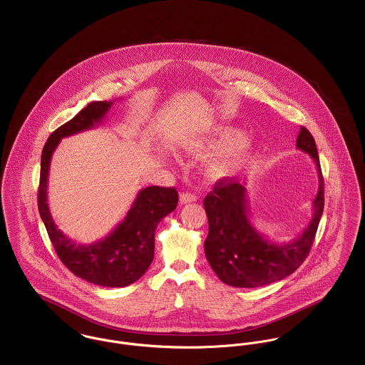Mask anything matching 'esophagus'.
I'll return each instance as SVG.
<instances>
[{"instance_id":"obj_1","label":"esophagus","mask_w":365,"mask_h":365,"mask_svg":"<svg viewBox=\"0 0 365 365\" xmlns=\"http://www.w3.org/2000/svg\"><path fill=\"white\" fill-rule=\"evenodd\" d=\"M179 202L180 204H186V202H197V196L195 193H189V192H185L179 196Z\"/></svg>"}]
</instances>
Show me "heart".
<instances>
[{
  "label": "heart",
  "instance_id": "heart-1",
  "mask_svg": "<svg viewBox=\"0 0 365 365\" xmlns=\"http://www.w3.org/2000/svg\"><path fill=\"white\" fill-rule=\"evenodd\" d=\"M255 145L252 135L241 134L234 127L215 125L187 138L183 148L192 157H207L217 150L205 163V175L212 180H220L235 175L252 155Z\"/></svg>",
  "mask_w": 365,
  "mask_h": 365
}]
</instances>
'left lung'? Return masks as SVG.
I'll return each instance as SVG.
<instances>
[{
    "mask_svg": "<svg viewBox=\"0 0 365 365\" xmlns=\"http://www.w3.org/2000/svg\"><path fill=\"white\" fill-rule=\"evenodd\" d=\"M297 148L317 165L319 187L312 202L314 215L307 228L294 240L277 243L267 240L250 222L247 190L234 178L215 183L204 199L208 235L205 257L222 283L256 288L280 282L292 274L308 256L324 212V176L312 134L301 127Z\"/></svg>",
    "mask_w": 365,
    "mask_h": 365,
    "instance_id": "1",
    "label": "left lung"
}]
</instances>
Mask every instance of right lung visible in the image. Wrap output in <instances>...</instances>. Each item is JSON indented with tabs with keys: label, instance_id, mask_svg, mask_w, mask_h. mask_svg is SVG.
<instances>
[{
	"label": "right lung",
	"instance_id": "right-lung-1",
	"mask_svg": "<svg viewBox=\"0 0 365 365\" xmlns=\"http://www.w3.org/2000/svg\"><path fill=\"white\" fill-rule=\"evenodd\" d=\"M115 101L91 102L70 122L51 133L43 147L38 205L41 221L56 253L77 277L102 287H125L137 282L154 259L155 230L163 217L178 205L173 187L150 186L141 189L122 222L103 240L82 245L71 241L53 221L47 202V182L54 150L64 137L99 125Z\"/></svg>",
	"mask_w": 365,
	"mask_h": 365
}]
</instances>
